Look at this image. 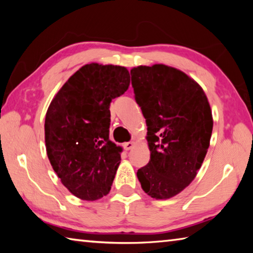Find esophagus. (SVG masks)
<instances>
[{"label":"esophagus","instance_id":"34e87169","mask_svg":"<svg viewBox=\"0 0 253 253\" xmlns=\"http://www.w3.org/2000/svg\"><path fill=\"white\" fill-rule=\"evenodd\" d=\"M134 146H135L134 142H127V143L124 144V148H125L126 151H129V149H131Z\"/></svg>","mask_w":253,"mask_h":253}]
</instances>
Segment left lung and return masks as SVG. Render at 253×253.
I'll return each mask as SVG.
<instances>
[{
    "instance_id": "8db88e82",
    "label": "left lung",
    "mask_w": 253,
    "mask_h": 253,
    "mask_svg": "<svg viewBox=\"0 0 253 253\" xmlns=\"http://www.w3.org/2000/svg\"><path fill=\"white\" fill-rule=\"evenodd\" d=\"M130 75L151 151L137 177L149 196L169 199L193 181L202 165L212 135V111L203 89L181 70L139 66Z\"/></svg>"
}]
</instances>
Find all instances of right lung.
<instances>
[{
    "label": "right lung",
    "instance_id": "obj_1",
    "mask_svg": "<svg viewBox=\"0 0 253 253\" xmlns=\"http://www.w3.org/2000/svg\"><path fill=\"white\" fill-rule=\"evenodd\" d=\"M129 83L125 67L85 65L62 85L46 111L49 161L63 185L81 200L109 193L122 152L109 140V107Z\"/></svg>",
    "mask_w": 253,
    "mask_h": 253
}]
</instances>
